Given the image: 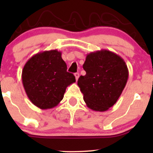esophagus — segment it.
I'll list each match as a JSON object with an SVG mask.
<instances>
[{
  "label": "esophagus",
  "instance_id": "obj_1",
  "mask_svg": "<svg viewBox=\"0 0 153 153\" xmlns=\"http://www.w3.org/2000/svg\"><path fill=\"white\" fill-rule=\"evenodd\" d=\"M74 75H75V79H76V80H78V79L79 78V73H75Z\"/></svg>",
  "mask_w": 153,
  "mask_h": 153
}]
</instances>
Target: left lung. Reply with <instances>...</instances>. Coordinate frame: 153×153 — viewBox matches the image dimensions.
<instances>
[{"instance_id":"1","label":"left lung","mask_w":153,"mask_h":153,"mask_svg":"<svg viewBox=\"0 0 153 153\" xmlns=\"http://www.w3.org/2000/svg\"><path fill=\"white\" fill-rule=\"evenodd\" d=\"M86 74L78 85L86 106L95 111H106L117 103L128 78L129 71L120 56L107 50L88 54L82 65Z\"/></svg>"}]
</instances>
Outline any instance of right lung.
<instances>
[{"instance_id":"obj_1","label":"right lung","mask_w":153,"mask_h":153,"mask_svg":"<svg viewBox=\"0 0 153 153\" xmlns=\"http://www.w3.org/2000/svg\"><path fill=\"white\" fill-rule=\"evenodd\" d=\"M22 83L28 98L41 109H50L59 104L67 87L75 82L67 72L62 52L57 50L39 52L24 66Z\"/></svg>"}]
</instances>
